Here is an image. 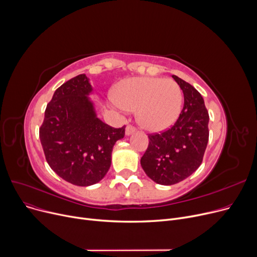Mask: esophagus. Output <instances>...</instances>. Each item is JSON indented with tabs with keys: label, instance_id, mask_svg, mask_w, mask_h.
<instances>
[{
	"label": "esophagus",
	"instance_id": "esophagus-1",
	"mask_svg": "<svg viewBox=\"0 0 257 257\" xmlns=\"http://www.w3.org/2000/svg\"><path fill=\"white\" fill-rule=\"evenodd\" d=\"M136 131H137V128H136L135 126H133L132 124H128V125L126 126V128H125V134H126V135H131V134L135 133Z\"/></svg>",
	"mask_w": 257,
	"mask_h": 257
}]
</instances>
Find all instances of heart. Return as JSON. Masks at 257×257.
I'll return each mask as SVG.
<instances>
[{"label":"heart","instance_id":"b5f03b06","mask_svg":"<svg viewBox=\"0 0 257 257\" xmlns=\"http://www.w3.org/2000/svg\"><path fill=\"white\" fill-rule=\"evenodd\" d=\"M113 100L122 110H137V121L142 128L161 132L177 119L183 93L172 80L140 77L120 82L113 91Z\"/></svg>","mask_w":257,"mask_h":257}]
</instances>
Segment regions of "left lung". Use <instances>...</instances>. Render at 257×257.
<instances>
[{
	"label": "left lung",
	"instance_id": "1",
	"mask_svg": "<svg viewBox=\"0 0 257 257\" xmlns=\"http://www.w3.org/2000/svg\"><path fill=\"white\" fill-rule=\"evenodd\" d=\"M172 78L184 93V107L168 130L148 134L149 143L141 166L159 185L182 182L201 165L208 142V112L201 94L176 75Z\"/></svg>",
	"mask_w": 257,
	"mask_h": 257
}]
</instances>
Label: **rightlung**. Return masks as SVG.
Instances as JSON below:
<instances>
[{
    "label": "right lung",
    "instance_id": "1",
    "mask_svg": "<svg viewBox=\"0 0 257 257\" xmlns=\"http://www.w3.org/2000/svg\"><path fill=\"white\" fill-rule=\"evenodd\" d=\"M91 91L84 73L62 84L48 103L39 127L50 167L66 182L81 187L94 185L104 177L111 166L113 146L125 134V125L115 128L96 117L87 97Z\"/></svg>",
    "mask_w": 257,
    "mask_h": 257
}]
</instances>
